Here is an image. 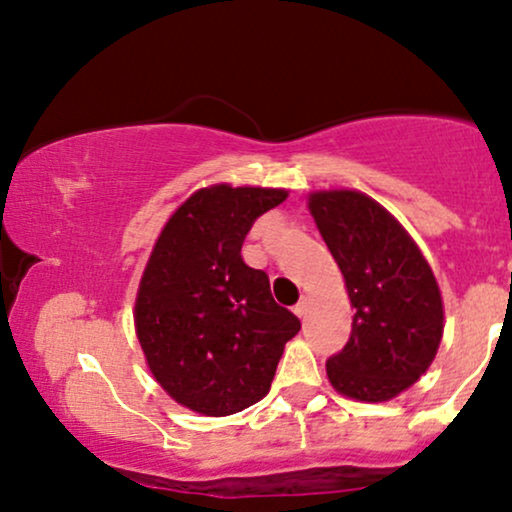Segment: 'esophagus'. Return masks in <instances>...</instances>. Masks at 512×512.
<instances>
[{
	"label": "esophagus",
	"mask_w": 512,
	"mask_h": 512,
	"mask_svg": "<svg viewBox=\"0 0 512 512\" xmlns=\"http://www.w3.org/2000/svg\"><path fill=\"white\" fill-rule=\"evenodd\" d=\"M295 314L300 316V319H304V316H307V300H300L295 304Z\"/></svg>",
	"instance_id": "34e87169"
}]
</instances>
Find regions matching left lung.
I'll return each instance as SVG.
<instances>
[{
	"instance_id": "1",
	"label": "left lung",
	"mask_w": 512,
	"mask_h": 512,
	"mask_svg": "<svg viewBox=\"0 0 512 512\" xmlns=\"http://www.w3.org/2000/svg\"><path fill=\"white\" fill-rule=\"evenodd\" d=\"M309 212L345 276L354 307L347 345L326 361L331 385L387 401L428 371L444 331L430 264L404 226L359 191H316Z\"/></svg>"
}]
</instances>
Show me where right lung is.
Returning <instances> with one entry per match:
<instances>
[{
  "label": "right lung",
  "mask_w": 512,
  "mask_h": 512,
  "mask_svg": "<svg viewBox=\"0 0 512 512\" xmlns=\"http://www.w3.org/2000/svg\"><path fill=\"white\" fill-rule=\"evenodd\" d=\"M283 189L217 184L167 219L141 276L134 326L160 387L203 416H231L269 392L300 319L271 297L269 276L243 262L257 217Z\"/></svg>",
  "instance_id": "add662e5"
}]
</instances>
